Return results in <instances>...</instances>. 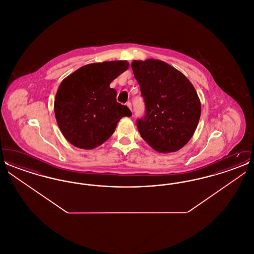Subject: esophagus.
Listing matches in <instances>:
<instances>
[{"label":"esophagus","mask_w":254,"mask_h":254,"mask_svg":"<svg viewBox=\"0 0 254 254\" xmlns=\"http://www.w3.org/2000/svg\"><path fill=\"white\" fill-rule=\"evenodd\" d=\"M127 106L128 107V109L132 111V107H131V103H130V102H127Z\"/></svg>","instance_id":"obj_1"}]
</instances>
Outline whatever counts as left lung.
Returning a JSON list of instances; mask_svg holds the SVG:
<instances>
[{
	"label": "left lung",
	"mask_w": 254,
	"mask_h": 254,
	"mask_svg": "<svg viewBox=\"0 0 254 254\" xmlns=\"http://www.w3.org/2000/svg\"><path fill=\"white\" fill-rule=\"evenodd\" d=\"M145 116L137 120L142 138L160 153L179 150L192 137L201 116V103L190 80L163 61H133Z\"/></svg>",
	"instance_id": "obj_1"
}]
</instances>
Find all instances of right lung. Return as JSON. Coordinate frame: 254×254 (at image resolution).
I'll use <instances>...</instances> for the list:
<instances>
[{"label": "right lung", "mask_w": 254, "mask_h": 254, "mask_svg": "<svg viewBox=\"0 0 254 254\" xmlns=\"http://www.w3.org/2000/svg\"><path fill=\"white\" fill-rule=\"evenodd\" d=\"M127 61L85 64L63 80L54 101L56 121L71 145L92 149L105 143L131 111L117 103L110 83L128 68Z\"/></svg>", "instance_id": "add662e5"}]
</instances>
